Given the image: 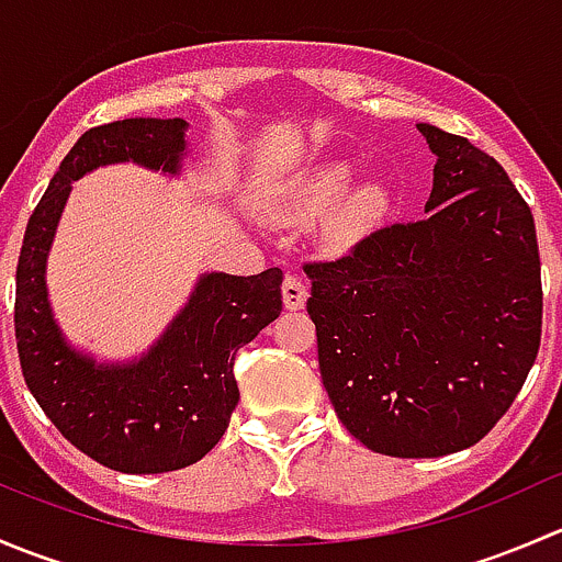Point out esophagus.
Instances as JSON below:
<instances>
[{
	"instance_id": "esophagus-1",
	"label": "esophagus",
	"mask_w": 562,
	"mask_h": 562,
	"mask_svg": "<svg viewBox=\"0 0 562 562\" xmlns=\"http://www.w3.org/2000/svg\"><path fill=\"white\" fill-rule=\"evenodd\" d=\"M282 302L288 310H302L307 302V282L296 274H288L282 282Z\"/></svg>"
}]
</instances>
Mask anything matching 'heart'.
<instances>
[{
	"label": "heart",
	"mask_w": 562,
	"mask_h": 562,
	"mask_svg": "<svg viewBox=\"0 0 562 562\" xmlns=\"http://www.w3.org/2000/svg\"><path fill=\"white\" fill-rule=\"evenodd\" d=\"M350 168L342 162H334V166L317 168V171L307 173L291 192H288L282 201H277L271 206L274 217L285 220V223H304V220H313L317 214L326 212L342 190L348 187ZM386 212V192L381 187H364V190L353 192L342 206L337 209L331 220L326 223V239L331 245H345V241L353 239L359 231H364L367 225L375 223L381 214Z\"/></svg>",
	"instance_id": "1"
}]
</instances>
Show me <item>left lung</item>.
Masks as SVG:
<instances>
[{
    "instance_id": "8db88e82",
    "label": "left lung",
    "mask_w": 562,
    "mask_h": 562,
    "mask_svg": "<svg viewBox=\"0 0 562 562\" xmlns=\"http://www.w3.org/2000/svg\"><path fill=\"white\" fill-rule=\"evenodd\" d=\"M427 217L307 260L317 367L337 418L378 454L443 457L512 407L541 345V258L495 157L432 124Z\"/></svg>"
}]
</instances>
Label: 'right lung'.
I'll return each mask as SVG.
<instances>
[{
  "label": "right lung",
  "instance_id": "right-lung-1",
  "mask_svg": "<svg viewBox=\"0 0 562 562\" xmlns=\"http://www.w3.org/2000/svg\"><path fill=\"white\" fill-rule=\"evenodd\" d=\"M184 127V119H122L87 130L32 212L15 266V345L26 386L61 438L119 473H168L206 457L239 405L236 350L282 313V269L206 274L138 364L98 367L59 337L43 271L70 181L122 160L176 171Z\"/></svg>",
  "mask_w": 562,
  "mask_h": 562
}]
</instances>
